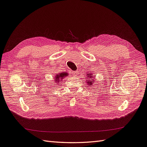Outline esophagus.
I'll return each mask as SVG.
<instances>
[{
  "label": "esophagus",
  "instance_id": "esophagus-1",
  "mask_svg": "<svg viewBox=\"0 0 147 147\" xmlns=\"http://www.w3.org/2000/svg\"><path fill=\"white\" fill-rule=\"evenodd\" d=\"M78 73V72H77V71H73V73H72V76H73L74 77H76V76H77Z\"/></svg>",
  "mask_w": 147,
  "mask_h": 147
}]
</instances>
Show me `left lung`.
Instances as JSON below:
<instances>
[{"instance_id":"8db88e82","label":"left lung","mask_w":147,"mask_h":147,"mask_svg":"<svg viewBox=\"0 0 147 147\" xmlns=\"http://www.w3.org/2000/svg\"><path fill=\"white\" fill-rule=\"evenodd\" d=\"M95 76L93 73L87 74V77H86V83L88 84V86H92L95 84Z\"/></svg>"}]
</instances>
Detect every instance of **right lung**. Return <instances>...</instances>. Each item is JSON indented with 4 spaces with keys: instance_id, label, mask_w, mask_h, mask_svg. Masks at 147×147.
I'll list each match as a JSON object with an SVG mask.
<instances>
[{
    "instance_id": "1",
    "label": "right lung",
    "mask_w": 147,
    "mask_h": 147,
    "mask_svg": "<svg viewBox=\"0 0 147 147\" xmlns=\"http://www.w3.org/2000/svg\"><path fill=\"white\" fill-rule=\"evenodd\" d=\"M68 76H69V74L67 72H61L58 74H56V76L54 77L55 83H56V84H59L60 81H62L64 78L67 77Z\"/></svg>"
}]
</instances>
